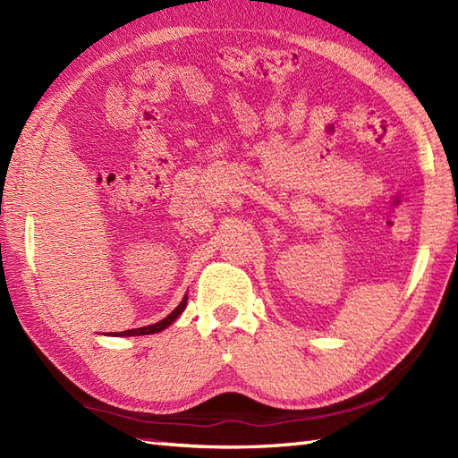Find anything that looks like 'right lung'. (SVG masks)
I'll return each mask as SVG.
<instances>
[{
    "mask_svg": "<svg viewBox=\"0 0 458 458\" xmlns=\"http://www.w3.org/2000/svg\"><path fill=\"white\" fill-rule=\"evenodd\" d=\"M187 308V296L182 300V303H179V306L168 315V317H164L162 321H158V323H155V325H148V327H141V328H131V330H122V332H114V336L118 335V336H143V335H155V332H160V330H164V328H168L175 318L183 313V310Z\"/></svg>",
    "mask_w": 458,
    "mask_h": 458,
    "instance_id": "add662e5",
    "label": "right lung"
}]
</instances>
